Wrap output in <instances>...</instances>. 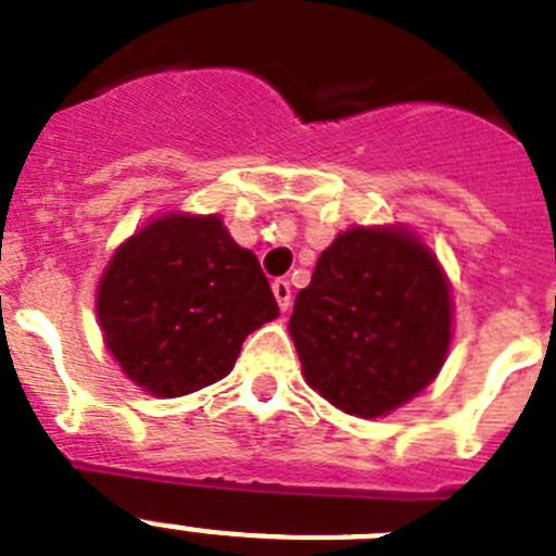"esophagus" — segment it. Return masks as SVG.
<instances>
[{
    "label": "esophagus",
    "mask_w": 556,
    "mask_h": 556,
    "mask_svg": "<svg viewBox=\"0 0 556 556\" xmlns=\"http://www.w3.org/2000/svg\"><path fill=\"white\" fill-rule=\"evenodd\" d=\"M273 294H275V300H278V308H281V312H287L289 305H292V287H289V281L278 278V281L273 283Z\"/></svg>",
    "instance_id": "obj_1"
}]
</instances>
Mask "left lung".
Segmentation results:
<instances>
[{"mask_svg":"<svg viewBox=\"0 0 556 556\" xmlns=\"http://www.w3.org/2000/svg\"><path fill=\"white\" fill-rule=\"evenodd\" d=\"M452 305L450 278L410 228L341 231L289 319L305 383L350 416H389L438 378Z\"/></svg>","mask_w":556,"mask_h":556,"instance_id":"left-lung-1","label":"left lung"}]
</instances>
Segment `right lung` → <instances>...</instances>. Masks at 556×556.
<instances>
[{"instance_id": "right-lung-1", "label": "right lung", "mask_w": 556, "mask_h": 556, "mask_svg": "<svg viewBox=\"0 0 556 556\" xmlns=\"http://www.w3.org/2000/svg\"><path fill=\"white\" fill-rule=\"evenodd\" d=\"M106 350L154 396H185L223 380L242 341L278 317L258 258L220 215L170 212L115 248L96 289Z\"/></svg>"}]
</instances>
